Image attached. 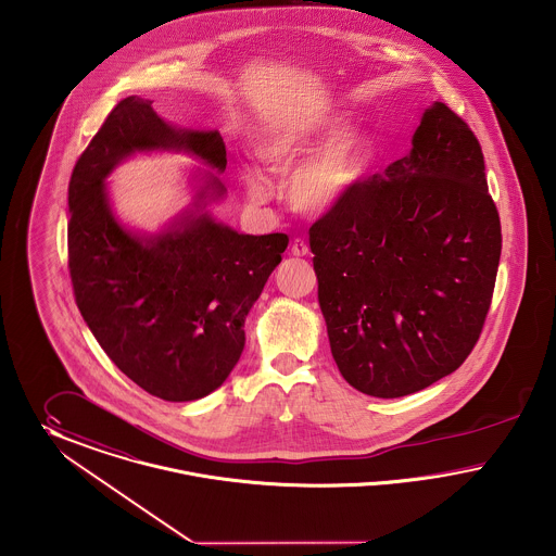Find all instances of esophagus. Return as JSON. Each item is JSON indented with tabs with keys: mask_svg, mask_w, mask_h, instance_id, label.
I'll list each match as a JSON object with an SVG mask.
<instances>
[{
	"mask_svg": "<svg viewBox=\"0 0 556 556\" xmlns=\"http://www.w3.org/2000/svg\"><path fill=\"white\" fill-rule=\"evenodd\" d=\"M291 253L294 257H305L309 253V247H307V242L303 238H294L291 244Z\"/></svg>",
	"mask_w": 556,
	"mask_h": 556,
	"instance_id": "1",
	"label": "esophagus"
}]
</instances>
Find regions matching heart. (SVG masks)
Instances as JSON below:
<instances>
[{"mask_svg":"<svg viewBox=\"0 0 556 556\" xmlns=\"http://www.w3.org/2000/svg\"><path fill=\"white\" fill-rule=\"evenodd\" d=\"M332 132L334 125L330 121L280 125L260 140L257 156L271 172H289ZM368 147V136L359 127H345L318 153L313 151L315 154L311 153L313 156L292 174L289 184L292 205L309 213H328L341 205L366 172ZM247 184L251 199L264 201L267 197L264 179L249 177Z\"/></svg>","mask_w":556,"mask_h":556,"instance_id":"1","label":"heart"}]
</instances>
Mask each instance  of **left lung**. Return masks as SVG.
Here are the masks:
<instances>
[{
  "label": "left lung",
  "instance_id": "left-lung-1",
  "mask_svg": "<svg viewBox=\"0 0 556 556\" xmlns=\"http://www.w3.org/2000/svg\"><path fill=\"white\" fill-rule=\"evenodd\" d=\"M332 357L372 397L463 366L488 318L502 251L481 144L443 102L408 156L357 181L309 228Z\"/></svg>",
  "mask_w": 556,
  "mask_h": 556
}]
</instances>
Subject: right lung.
I'll return each mask as SVG.
<instances>
[{"label": "right lung", "instance_id": "add662e5", "mask_svg": "<svg viewBox=\"0 0 556 556\" xmlns=\"http://www.w3.org/2000/svg\"><path fill=\"white\" fill-rule=\"evenodd\" d=\"M174 148L226 169L217 131L167 125L152 102L121 100L68 181V271L75 303L118 370L165 402L222 387L244 350V318L282 262L287 235H238L206 213L140 238L113 217L104 177L131 152ZM211 194L224 186L208 177Z\"/></svg>", "mask_w": 556, "mask_h": 556}]
</instances>
